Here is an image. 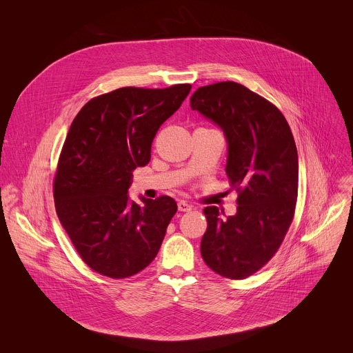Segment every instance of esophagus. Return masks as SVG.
<instances>
[{
	"label": "esophagus",
	"mask_w": 353,
	"mask_h": 353,
	"mask_svg": "<svg viewBox=\"0 0 353 353\" xmlns=\"http://www.w3.org/2000/svg\"><path fill=\"white\" fill-rule=\"evenodd\" d=\"M177 208H179V211H181V212H188V211H191V205H190L187 201H184V200H181V201L177 203Z\"/></svg>",
	"instance_id": "34e87169"
}]
</instances>
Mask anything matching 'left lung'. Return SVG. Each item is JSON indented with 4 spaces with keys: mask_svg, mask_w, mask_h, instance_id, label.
Instances as JSON below:
<instances>
[{
    "mask_svg": "<svg viewBox=\"0 0 353 353\" xmlns=\"http://www.w3.org/2000/svg\"><path fill=\"white\" fill-rule=\"evenodd\" d=\"M191 108L218 123L228 141L227 176L238 211L205 207L201 256L222 277L242 280L261 270L290 228L299 194L296 142L280 110L235 81L200 87Z\"/></svg>",
    "mask_w": 353,
    "mask_h": 353,
    "instance_id": "8db88e82",
    "label": "left lung"
}]
</instances>
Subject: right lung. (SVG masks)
I'll list each match as a JSON object with an SVG mask.
<instances>
[{
  "mask_svg": "<svg viewBox=\"0 0 353 353\" xmlns=\"http://www.w3.org/2000/svg\"><path fill=\"white\" fill-rule=\"evenodd\" d=\"M191 90L122 87L91 99L73 119L53 179L57 216L83 262L103 276L143 270L177 211L169 196L131 201L132 172L150 162L153 138Z\"/></svg>",
  "mask_w": 353,
  "mask_h": 353,
  "instance_id": "add662e5",
  "label": "right lung"
}]
</instances>
